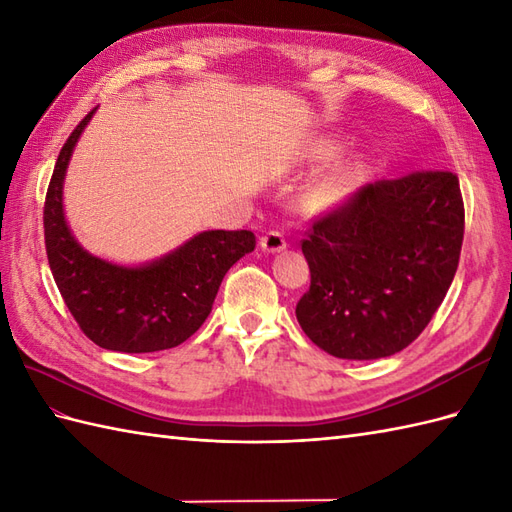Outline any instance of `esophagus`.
Returning <instances> with one entry per match:
<instances>
[{"mask_svg": "<svg viewBox=\"0 0 512 512\" xmlns=\"http://www.w3.org/2000/svg\"><path fill=\"white\" fill-rule=\"evenodd\" d=\"M259 244L266 253H279L285 248V237L279 231H268L264 237H261Z\"/></svg>", "mask_w": 512, "mask_h": 512, "instance_id": "esophagus-1", "label": "esophagus"}]
</instances>
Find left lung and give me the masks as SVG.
<instances>
[{
	"label": "left lung",
	"instance_id": "left-lung-1",
	"mask_svg": "<svg viewBox=\"0 0 512 512\" xmlns=\"http://www.w3.org/2000/svg\"><path fill=\"white\" fill-rule=\"evenodd\" d=\"M465 202L449 170L360 187L314 218L301 251L310 290L296 318L320 349L377 360L421 336L454 281Z\"/></svg>",
	"mask_w": 512,
	"mask_h": 512
}]
</instances>
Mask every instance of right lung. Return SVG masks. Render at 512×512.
I'll return each mask as SVG.
<instances>
[{"mask_svg": "<svg viewBox=\"0 0 512 512\" xmlns=\"http://www.w3.org/2000/svg\"><path fill=\"white\" fill-rule=\"evenodd\" d=\"M95 109L58 154L43 207L45 251L67 310L91 342L122 353L178 347L205 323L220 283L255 248L253 231H205L141 268L109 264L82 251L63 216V178Z\"/></svg>", "mask_w": 512, "mask_h": 512, "instance_id": "add662e5", "label": "right lung"}]
</instances>
